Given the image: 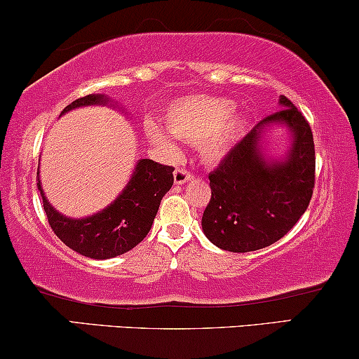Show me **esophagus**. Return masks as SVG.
<instances>
[{"label":"esophagus","instance_id":"1","mask_svg":"<svg viewBox=\"0 0 359 359\" xmlns=\"http://www.w3.org/2000/svg\"><path fill=\"white\" fill-rule=\"evenodd\" d=\"M191 178H193V175L189 171L184 170V168H178V170L175 171V184H184V183H188Z\"/></svg>","mask_w":359,"mask_h":359}]
</instances>
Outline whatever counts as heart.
I'll return each mask as SVG.
<instances>
[{
  "instance_id": "1",
  "label": "heart",
  "mask_w": 359,
  "mask_h": 359,
  "mask_svg": "<svg viewBox=\"0 0 359 359\" xmlns=\"http://www.w3.org/2000/svg\"><path fill=\"white\" fill-rule=\"evenodd\" d=\"M234 104L224 98H193L181 101L168 111V128L180 140L200 144L203 161L218 163L245 135L248 119L233 113ZM149 143L161 149H172L171 136L149 123L146 126Z\"/></svg>"
}]
</instances>
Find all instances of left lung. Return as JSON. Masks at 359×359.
<instances>
[{
    "mask_svg": "<svg viewBox=\"0 0 359 359\" xmlns=\"http://www.w3.org/2000/svg\"><path fill=\"white\" fill-rule=\"evenodd\" d=\"M285 126L290 148L281 160L268 158L262 138L268 127ZM315 143L308 121L286 96L280 109L259 121L210 172L211 200L203 233L231 253H248L281 240L298 223L315 188Z\"/></svg>",
    "mask_w": 359,
    "mask_h": 359,
    "instance_id": "1",
    "label": "left lung"
}]
</instances>
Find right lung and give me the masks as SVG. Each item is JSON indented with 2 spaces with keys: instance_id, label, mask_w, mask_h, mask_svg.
Returning a JSON list of instances; mask_svg holds the SVG:
<instances>
[{
  "instance_id": "right-lung-1",
  "label": "right lung",
  "mask_w": 359,
  "mask_h": 359,
  "mask_svg": "<svg viewBox=\"0 0 359 359\" xmlns=\"http://www.w3.org/2000/svg\"><path fill=\"white\" fill-rule=\"evenodd\" d=\"M111 104L108 96L88 95L78 98L63 113L81 106ZM172 166L159 165L153 159H138L131 180L111 205L86 218H68L50 205L43 193L38 175V191L48 223L57 238L76 253L91 259H109L130 251L151 229L159 203L172 187Z\"/></svg>"
}]
</instances>
